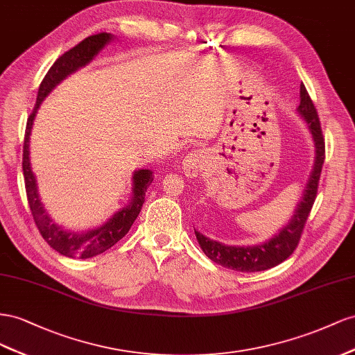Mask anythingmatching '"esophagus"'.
<instances>
[{"label":"esophagus","mask_w":355,"mask_h":355,"mask_svg":"<svg viewBox=\"0 0 355 355\" xmlns=\"http://www.w3.org/2000/svg\"><path fill=\"white\" fill-rule=\"evenodd\" d=\"M205 164L207 157L202 151H190V153L181 160V168H183V172L187 177L195 178L200 174V171L205 168Z\"/></svg>","instance_id":"esophagus-1"}]
</instances>
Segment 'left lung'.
I'll return each mask as SVG.
<instances>
[{
  "label": "left lung",
  "instance_id": "obj_1",
  "mask_svg": "<svg viewBox=\"0 0 355 355\" xmlns=\"http://www.w3.org/2000/svg\"><path fill=\"white\" fill-rule=\"evenodd\" d=\"M296 113L306 123L309 135L312 138L313 153H315L313 166L308 177L306 186L303 189L302 199L299 200L287 225L282 226L278 230V234L256 245H226L202 235L199 230L195 229L199 247L205 252L207 257L218 263V265L238 272L266 270L284 261L297 247L303 226H305L313 200H315L317 196L321 168L324 164V139L318 114L303 85H300V104L296 108Z\"/></svg>",
  "mask_w": 355,
  "mask_h": 355
}]
</instances>
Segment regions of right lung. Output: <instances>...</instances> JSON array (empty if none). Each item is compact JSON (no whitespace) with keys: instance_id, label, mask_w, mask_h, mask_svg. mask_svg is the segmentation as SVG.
<instances>
[{"instance_id":"right-lung-1","label":"right lung","mask_w":355,"mask_h":355,"mask_svg":"<svg viewBox=\"0 0 355 355\" xmlns=\"http://www.w3.org/2000/svg\"><path fill=\"white\" fill-rule=\"evenodd\" d=\"M116 37L113 34H96L85 38L82 43H78L73 49H69L62 56L56 59V62L50 67L47 74L44 76L42 85L38 87L37 103L33 110L31 116L28 119L26 132H25V143H24V178H25V189L29 208H31L33 217L35 225L40 230V234L46 239L47 244L56 250L59 254L71 259H90L95 257L101 252L107 251L113 247L117 241L123 238L130 226L134 225L135 218L138 217L141 208L144 204L147 187L153 181V171L150 169H137L132 175V191H130V199L128 204L116 211L104 225L99 227L89 229L83 232H74L62 227L55 220L50 217L47 212L42 196L38 191L37 177L33 171L31 165V151H29V143H31V132L34 126V120L38 113V108L43 101L52 90L62 83L64 80L76 73L77 69L86 67L87 64L98 56V53L107 44L113 42Z\"/></svg>"}]
</instances>
